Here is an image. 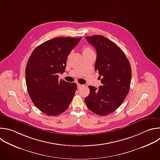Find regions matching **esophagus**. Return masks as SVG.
Wrapping results in <instances>:
<instances>
[{"mask_svg": "<svg viewBox=\"0 0 160 160\" xmlns=\"http://www.w3.org/2000/svg\"><path fill=\"white\" fill-rule=\"evenodd\" d=\"M77 86H78V88H80L81 87H83V85H82V84H79V83H77Z\"/></svg>", "mask_w": 160, "mask_h": 160, "instance_id": "34e87169", "label": "esophagus"}]
</instances>
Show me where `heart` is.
Wrapping results in <instances>:
<instances>
[{
	"instance_id": "heart-1",
	"label": "heart",
	"mask_w": 160,
	"mask_h": 160,
	"mask_svg": "<svg viewBox=\"0 0 160 160\" xmlns=\"http://www.w3.org/2000/svg\"><path fill=\"white\" fill-rule=\"evenodd\" d=\"M82 51H83V53H88V52H93L92 49L90 47L88 46H84L83 48Z\"/></svg>"
}]
</instances>
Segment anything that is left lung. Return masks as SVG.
Returning <instances> with one entry per match:
<instances>
[{"label":"left lung","mask_w":160,"mask_h":160,"mask_svg":"<svg viewBox=\"0 0 160 160\" xmlns=\"http://www.w3.org/2000/svg\"><path fill=\"white\" fill-rule=\"evenodd\" d=\"M97 51L95 70L102 78L98 88L89 85L85 102L99 116L114 112L127 97L131 81V67L124 52L114 42L101 35L85 37Z\"/></svg>","instance_id":"left-lung-1"}]
</instances>
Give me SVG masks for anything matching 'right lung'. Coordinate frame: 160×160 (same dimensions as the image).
<instances>
[{"label": "right lung", "instance_id": "add662e5", "mask_svg": "<svg viewBox=\"0 0 160 160\" xmlns=\"http://www.w3.org/2000/svg\"><path fill=\"white\" fill-rule=\"evenodd\" d=\"M81 38L60 37L37 46L26 67V82L29 97L44 114L55 116L65 112L75 93L77 85L58 80L67 59Z\"/></svg>", "mask_w": 160, "mask_h": 160}]
</instances>
